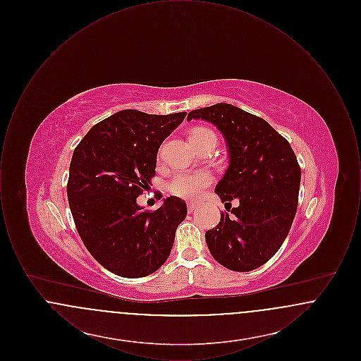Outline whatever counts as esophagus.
Masks as SVG:
<instances>
[{
    "instance_id": "34e87169",
    "label": "esophagus",
    "mask_w": 361,
    "mask_h": 361,
    "mask_svg": "<svg viewBox=\"0 0 361 361\" xmlns=\"http://www.w3.org/2000/svg\"><path fill=\"white\" fill-rule=\"evenodd\" d=\"M196 208H197V204H195V203H189V204H188L189 214H193V212H195V211H196Z\"/></svg>"
}]
</instances>
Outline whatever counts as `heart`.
<instances>
[{"mask_svg":"<svg viewBox=\"0 0 361 361\" xmlns=\"http://www.w3.org/2000/svg\"><path fill=\"white\" fill-rule=\"evenodd\" d=\"M204 134H214L208 128L197 127L189 134L190 140ZM214 181L212 174L207 171H178L168 181V189L174 196L185 200H196Z\"/></svg>","mask_w":361,"mask_h":361,"instance_id":"1","label":"heart"}]
</instances>
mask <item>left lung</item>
<instances>
[{"instance_id": "1", "label": "left lung", "mask_w": 361, "mask_h": 361, "mask_svg": "<svg viewBox=\"0 0 361 361\" xmlns=\"http://www.w3.org/2000/svg\"><path fill=\"white\" fill-rule=\"evenodd\" d=\"M215 124L227 140L230 166L215 187L227 211L206 233L212 257L227 269L249 272L274 257L291 228L300 166L291 145L256 115L231 104L195 109L188 121Z\"/></svg>"}]
</instances>
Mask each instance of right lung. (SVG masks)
<instances>
[{"instance_id": "1", "label": "right lung", "mask_w": 361, "mask_h": 361, "mask_svg": "<svg viewBox=\"0 0 361 361\" xmlns=\"http://www.w3.org/2000/svg\"><path fill=\"white\" fill-rule=\"evenodd\" d=\"M185 116L124 109L94 124L73 153L68 199L74 224L89 253L115 275H150L171 255L185 202L171 196L150 211L137 197L152 184L161 143Z\"/></svg>"}]
</instances>
